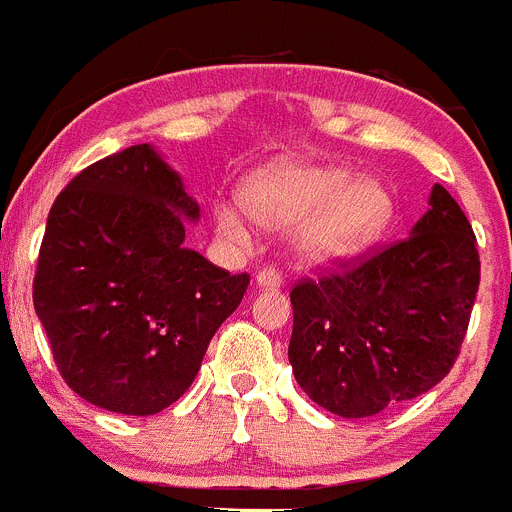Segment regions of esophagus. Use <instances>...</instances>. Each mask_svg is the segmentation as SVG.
<instances>
[{
  "label": "esophagus",
  "mask_w": 512,
  "mask_h": 512,
  "mask_svg": "<svg viewBox=\"0 0 512 512\" xmlns=\"http://www.w3.org/2000/svg\"><path fill=\"white\" fill-rule=\"evenodd\" d=\"M255 283L262 290H278L283 285V275L278 270H272V267H265V270H260L255 275Z\"/></svg>",
  "instance_id": "1"
}]
</instances>
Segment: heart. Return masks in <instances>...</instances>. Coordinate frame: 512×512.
<instances>
[{
  "label": "heart",
  "instance_id": "obj_1",
  "mask_svg": "<svg viewBox=\"0 0 512 512\" xmlns=\"http://www.w3.org/2000/svg\"><path fill=\"white\" fill-rule=\"evenodd\" d=\"M242 202L265 227H295V250L308 262H338L364 252L394 217V194L381 179L305 161L255 171L242 186ZM214 219L229 240L250 237L245 217L232 202H219Z\"/></svg>",
  "mask_w": 512,
  "mask_h": 512
}]
</instances>
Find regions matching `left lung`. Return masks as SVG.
Wrapping results in <instances>:
<instances>
[{"label":"left lung","instance_id":"8db88e82","mask_svg":"<svg viewBox=\"0 0 512 512\" xmlns=\"http://www.w3.org/2000/svg\"><path fill=\"white\" fill-rule=\"evenodd\" d=\"M480 285L470 222L444 186L407 240L290 293L300 389L346 419L417 399L450 374Z\"/></svg>","mask_w":512,"mask_h":512}]
</instances>
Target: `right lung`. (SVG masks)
Instances as JSON below:
<instances>
[{
	"mask_svg": "<svg viewBox=\"0 0 512 512\" xmlns=\"http://www.w3.org/2000/svg\"><path fill=\"white\" fill-rule=\"evenodd\" d=\"M186 222L197 199L151 143L95 161L52 204L32 300L62 379L95 407H171L250 285L184 247Z\"/></svg>",
	"mask_w": 512,
	"mask_h": 512,
	"instance_id": "obj_1",
	"label": "right lung"
}]
</instances>
